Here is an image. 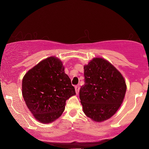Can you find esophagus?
<instances>
[{"label":"esophagus","mask_w":149,"mask_h":149,"mask_svg":"<svg viewBox=\"0 0 149 149\" xmlns=\"http://www.w3.org/2000/svg\"><path fill=\"white\" fill-rule=\"evenodd\" d=\"M75 90H76V94L78 95L79 93V90H80V85H76L75 86Z\"/></svg>","instance_id":"obj_1"}]
</instances>
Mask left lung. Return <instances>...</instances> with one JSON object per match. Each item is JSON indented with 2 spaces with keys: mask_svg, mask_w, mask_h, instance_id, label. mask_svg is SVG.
<instances>
[{
  "mask_svg": "<svg viewBox=\"0 0 149 149\" xmlns=\"http://www.w3.org/2000/svg\"><path fill=\"white\" fill-rule=\"evenodd\" d=\"M84 76L79 95L85 115L96 122L110 118L125 95L127 88L122 74L108 61L95 58L84 66Z\"/></svg>",
  "mask_w": 149,
  "mask_h": 149,
  "instance_id": "8db88e82",
  "label": "left lung"
}]
</instances>
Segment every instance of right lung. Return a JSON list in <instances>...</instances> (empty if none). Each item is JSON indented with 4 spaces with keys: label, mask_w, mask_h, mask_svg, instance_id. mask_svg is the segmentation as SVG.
I'll return each mask as SVG.
<instances>
[{
    "label": "right lung",
    "mask_w": 149,
    "mask_h": 149,
    "mask_svg": "<svg viewBox=\"0 0 149 149\" xmlns=\"http://www.w3.org/2000/svg\"><path fill=\"white\" fill-rule=\"evenodd\" d=\"M76 95L62 62L50 57L30 69L22 80V95L35 118L49 123L64 112L66 101Z\"/></svg>",
    "instance_id": "1"
}]
</instances>
